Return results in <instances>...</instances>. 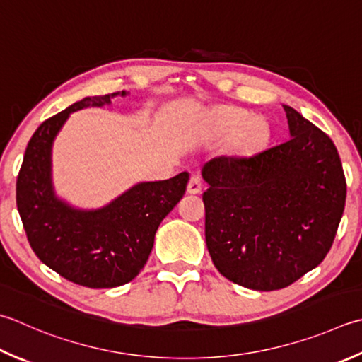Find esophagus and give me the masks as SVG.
<instances>
[{
  "instance_id": "34e87169",
  "label": "esophagus",
  "mask_w": 362,
  "mask_h": 362,
  "mask_svg": "<svg viewBox=\"0 0 362 362\" xmlns=\"http://www.w3.org/2000/svg\"><path fill=\"white\" fill-rule=\"evenodd\" d=\"M202 189V180L199 175H191L189 177V182H188V187H187V191L189 194H197L201 193Z\"/></svg>"
}]
</instances>
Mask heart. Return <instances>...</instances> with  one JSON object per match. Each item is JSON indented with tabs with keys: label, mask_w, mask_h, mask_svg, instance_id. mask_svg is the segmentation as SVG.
Masks as SVG:
<instances>
[{
	"label": "heart",
	"mask_w": 362,
	"mask_h": 362,
	"mask_svg": "<svg viewBox=\"0 0 362 362\" xmlns=\"http://www.w3.org/2000/svg\"><path fill=\"white\" fill-rule=\"evenodd\" d=\"M219 122L228 130H238L243 127V143L247 146L259 144L268 133L265 120L262 117H251L246 111H226L219 116Z\"/></svg>",
	"instance_id": "b5f03b06"
}]
</instances>
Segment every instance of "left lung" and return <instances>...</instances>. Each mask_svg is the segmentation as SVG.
<instances>
[{
	"instance_id": "8db88e82",
	"label": "left lung",
	"mask_w": 362,
	"mask_h": 362,
	"mask_svg": "<svg viewBox=\"0 0 362 362\" xmlns=\"http://www.w3.org/2000/svg\"><path fill=\"white\" fill-rule=\"evenodd\" d=\"M290 138L251 157H216L209 183L205 243L218 272L246 288H284L327 256L346 185L327 133L284 105Z\"/></svg>"
}]
</instances>
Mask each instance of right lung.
Masks as SVG:
<instances>
[{"label": "right lung", "instance_id": "obj_1", "mask_svg": "<svg viewBox=\"0 0 362 362\" xmlns=\"http://www.w3.org/2000/svg\"><path fill=\"white\" fill-rule=\"evenodd\" d=\"M84 97L47 119L28 143L17 179V209L28 242L44 264L62 278L90 288L124 286L151 256L160 223L185 194L189 174L139 182L100 209H78L56 194L52 151L69 116L102 108L115 97Z\"/></svg>", "mask_w": 362, "mask_h": 362}]
</instances>
